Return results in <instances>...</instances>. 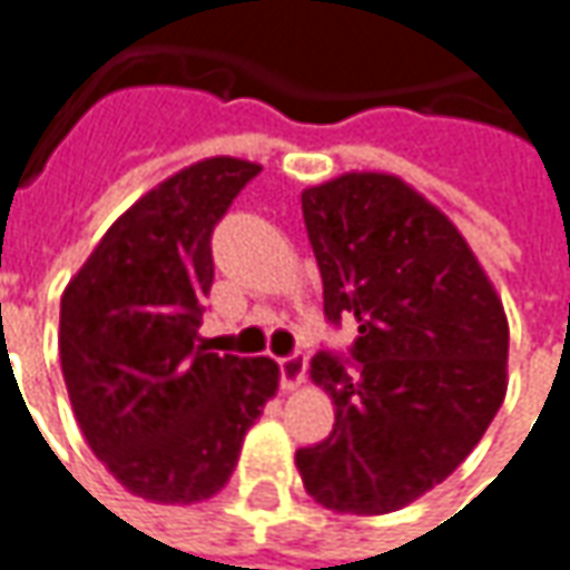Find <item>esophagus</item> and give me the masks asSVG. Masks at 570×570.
<instances>
[{
	"mask_svg": "<svg viewBox=\"0 0 570 570\" xmlns=\"http://www.w3.org/2000/svg\"><path fill=\"white\" fill-rule=\"evenodd\" d=\"M277 365H281V386H284V390H296L299 383H305V367H308V362H305L302 352L286 355Z\"/></svg>",
	"mask_w": 570,
	"mask_h": 570,
	"instance_id": "obj_1",
	"label": "esophagus"
}]
</instances>
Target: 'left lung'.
Segmentation results:
<instances>
[{
    "mask_svg": "<svg viewBox=\"0 0 570 570\" xmlns=\"http://www.w3.org/2000/svg\"><path fill=\"white\" fill-rule=\"evenodd\" d=\"M324 315L355 317L350 355L312 358L334 431L296 452L305 493L390 514L459 468L509 386V321L459 227L396 174L350 171L302 193Z\"/></svg>",
    "mask_w": 570,
    "mask_h": 570,
    "instance_id": "left-lung-1",
    "label": "left lung"
}]
</instances>
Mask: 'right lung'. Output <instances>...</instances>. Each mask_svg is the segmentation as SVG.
<instances>
[{"label":"right lung","mask_w":570,"mask_h":570,"mask_svg":"<svg viewBox=\"0 0 570 570\" xmlns=\"http://www.w3.org/2000/svg\"><path fill=\"white\" fill-rule=\"evenodd\" d=\"M262 165L215 155L139 196L61 293L58 355L92 455L134 497L193 505L230 480L281 367L199 346L212 230Z\"/></svg>","instance_id":"add662e5"}]
</instances>
